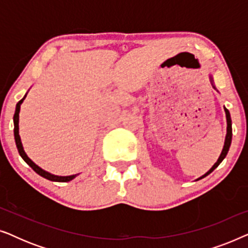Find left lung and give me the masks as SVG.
<instances>
[{"instance_id":"obj_1","label":"left lung","mask_w":248,"mask_h":248,"mask_svg":"<svg viewBox=\"0 0 248 248\" xmlns=\"http://www.w3.org/2000/svg\"><path fill=\"white\" fill-rule=\"evenodd\" d=\"M211 81H212V78H211ZM225 111H226V117H227V135H226V140H225V145H223V149H222V152L221 155H220V157L218 159V161L216 162L215 165L212 166V168L210 169V170L206 172V174H204L202 176V177H200L199 179H201L203 177H205V176H208L209 174H211V172L215 170V169L218 167V166L220 165V162H221L223 159H225V157L227 155V154H228L229 151V147H230V143H232V118H230V114H229V110L227 109V108H225Z\"/></svg>"}]
</instances>
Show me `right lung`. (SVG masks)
Listing matches in <instances>:
<instances>
[{
  "mask_svg": "<svg viewBox=\"0 0 248 248\" xmlns=\"http://www.w3.org/2000/svg\"><path fill=\"white\" fill-rule=\"evenodd\" d=\"M26 96L22 98L21 100L19 101L18 104H16V113H15V116H13V122H15V140H16V148H18V151L20 155H21L23 160H25L27 164H28L30 167H31L33 170H35L37 174L42 176V177L48 179V181H53V182H70L72 181V179L76 177L77 175H71V176H56V175H52L49 174V172H47L42 169L40 167H38L35 162H33L31 159L28 158V155H26L25 150H23V147H22V143H21V139H20V135H19V111H20V105L22 104V101L25 100Z\"/></svg>",
  "mask_w": 248,
  "mask_h": 248,
  "instance_id": "add662e5",
  "label": "right lung"
}]
</instances>
